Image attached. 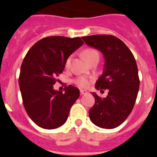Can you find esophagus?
<instances>
[{
    "instance_id": "esophagus-1",
    "label": "esophagus",
    "mask_w": 157,
    "mask_h": 157,
    "mask_svg": "<svg viewBox=\"0 0 157 157\" xmlns=\"http://www.w3.org/2000/svg\"><path fill=\"white\" fill-rule=\"evenodd\" d=\"M80 94H81V95H85V94H88V92H87L86 90H80Z\"/></svg>"
}]
</instances>
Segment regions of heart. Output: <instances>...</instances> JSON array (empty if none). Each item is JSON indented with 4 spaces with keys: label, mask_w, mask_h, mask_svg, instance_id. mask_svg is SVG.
Masks as SVG:
<instances>
[{
    "label": "heart",
    "mask_w": 157,
    "mask_h": 157,
    "mask_svg": "<svg viewBox=\"0 0 157 157\" xmlns=\"http://www.w3.org/2000/svg\"><path fill=\"white\" fill-rule=\"evenodd\" d=\"M83 56L85 57L86 60L87 62H90L92 59H94V58L99 57V55H98V52L93 48H86L85 50L83 51ZM72 56H69L67 59L66 62H65V67H68L69 65H70L71 61ZM75 83L76 85L78 86L79 87H86L89 85V79L86 77H78L75 80Z\"/></svg>",
    "instance_id": "obj_1"
}]
</instances>
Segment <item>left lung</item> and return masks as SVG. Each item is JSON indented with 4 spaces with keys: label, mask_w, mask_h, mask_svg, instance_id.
<instances>
[{
    "label": "left lung",
    "mask_w": 157,
    "mask_h": 157,
    "mask_svg": "<svg viewBox=\"0 0 157 157\" xmlns=\"http://www.w3.org/2000/svg\"><path fill=\"white\" fill-rule=\"evenodd\" d=\"M82 38L87 45L103 54V73L96 82L95 88L109 90L108 96L104 98L92 94L95 104L89 111L90 119L101 128H116L128 117L139 90L135 59L128 47L115 36L98 34Z\"/></svg>",
    "instance_id": "left-lung-1"
}]
</instances>
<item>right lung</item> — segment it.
Masks as SVG:
<instances>
[{
  "label": "right lung",
  "mask_w": 157,
  "mask_h": 157,
  "mask_svg": "<svg viewBox=\"0 0 157 157\" xmlns=\"http://www.w3.org/2000/svg\"><path fill=\"white\" fill-rule=\"evenodd\" d=\"M83 43L80 37H47L27 52L20 67L19 85L26 112L38 127L55 129L63 125L79 98V90L73 86L65 87L63 93L54 90L53 85L67 59Z\"/></svg>",
  "instance_id": "add662e5"
}]
</instances>
